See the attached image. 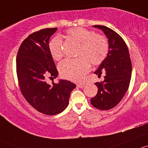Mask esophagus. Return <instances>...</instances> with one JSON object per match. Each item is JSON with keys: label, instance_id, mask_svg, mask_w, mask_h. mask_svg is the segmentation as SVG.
<instances>
[{"label": "esophagus", "instance_id": "esophagus-1", "mask_svg": "<svg viewBox=\"0 0 148 148\" xmlns=\"http://www.w3.org/2000/svg\"><path fill=\"white\" fill-rule=\"evenodd\" d=\"M77 86L79 87V88H82L85 86V83H77Z\"/></svg>", "mask_w": 148, "mask_h": 148}]
</instances>
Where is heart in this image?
Listing matches in <instances>:
<instances>
[{
	"mask_svg": "<svg viewBox=\"0 0 148 148\" xmlns=\"http://www.w3.org/2000/svg\"><path fill=\"white\" fill-rule=\"evenodd\" d=\"M68 37L80 43L77 58H68L59 64L58 69L63 78L79 82L89 71L90 63L100 65L108 56L109 42L104 35L82 27L67 30ZM48 50L53 59L59 60L63 56V40L55 37L48 43Z\"/></svg>",
	"mask_w": 148,
	"mask_h": 148,
	"instance_id": "heart-1",
	"label": "heart"
}]
</instances>
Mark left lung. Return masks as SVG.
<instances>
[{
	"label": "left lung",
	"mask_w": 148,
	"mask_h": 148,
	"mask_svg": "<svg viewBox=\"0 0 148 148\" xmlns=\"http://www.w3.org/2000/svg\"><path fill=\"white\" fill-rule=\"evenodd\" d=\"M104 32L109 41L107 58L95 72L101 76L106 73L104 80L97 82V93L90 103L97 109L108 110L121 101L129 88L132 74V63L128 48L123 38L112 29L104 25H94Z\"/></svg>",
	"instance_id": "1"
}]
</instances>
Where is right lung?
I'll list each match as a JSON object with an SVG mask.
<instances>
[{
    "instance_id": "1",
    "label": "right lung",
    "mask_w": 148,
    "mask_h": 148,
    "mask_svg": "<svg viewBox=\"0 0 148 148\" xmlns=\"http://www.w3.org/2000/svg\"><path fill=\"white\" fill-rule=\"evenodd\" d=\"M57 28L41 29L23 41L16 57V73L20 90L27 102L38 112L55 115L68 106L71 92L76 85L62 80L46 83V77L56 78L58 72L48 50L51 36Z\"/></svg>"
}]
</instances>
